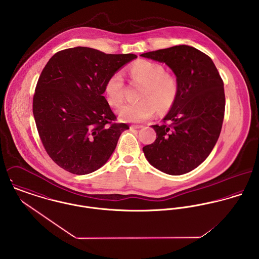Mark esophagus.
Listing matches in <instances>:
<instances>
[{"instance_id": "obj_1", "label": "esophagus", "mask_w": 259, "mask_h": 259, "mask_svg": "<svg viewBox=\"0 0 259 259\" xmlns=\"http://www.w3.org/2000/svg\"><path fill=\"white\" fill-rule=\"evenodd\" d=\"M143 125H139V124H132L131 125V130H139V128H142Z\"/></svg>"}]
</instances>
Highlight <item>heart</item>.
I'll return each mask as SVG.
<instances>
[{
    "mask_svg": "<svg viewBox=\"0 0 259 259\" xmlns=\"http://www.w3.org/2000/svg\"><path fill=\"white\" fill-rule=\"evenodd\" d=\"M134 82L142 83L139 94L141 101L122 106L117 113L121 120L142 122L150 118L158 109L160 112L168 111L175 104L179 85L178 80L163 66L148 60H140L128 68ZM105 91L109 104L118 107L124 98V79L120 72H115L108 78Z\"/></svg>",
    "mask_w": 259,
    "mask_h": 259,
    "instance_id": "1",
    "label": "heart"
}]
</instances>
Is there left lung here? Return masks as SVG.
<instances>
[{"instance_id": "obj_1", "label": "left lung", "mask_w": 259, "mask_h": 259, "mask_svg": "<svg viewBox=\"0 0 259 259\" xmlns=\"http://www.w3.org/2000/svg\"><path fill=\"white\" fill-rule=\"evenodd\" d=\"M141 56L167 65L179 85L164 123L151 125L157 138L144 147L145 155L164 174L189 172L205 160L220 138L225 109L223 80L212 60L190 46H175Z\"/></svg>"}]
</instances>
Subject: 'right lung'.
Returning <instances> with one entry per match:
<instances>
[{
  "label": "right lung",
  "instance_id": "obj_1",
  "mask_svg": "<svg viewBox=\"0 0 259 259\" xmlns=\"http://www.w3.org/2000/svg\"><path fill=\"white\" fill-rule=\"evenodd\" d=\"M138 58L75 47L55 54L37 80L33 113L50 157L65 170L88 175L111 157L125 123L103 96L111 74Z\"/></svg>",
  "mask_w": 259,
  "mask_h": 259
}]
</instances>
